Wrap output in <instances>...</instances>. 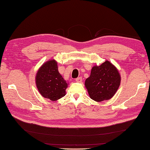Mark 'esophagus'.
Returning a JSON list of instances; mask_svg holds the SVG:
<instances>
[{
    "mask_svg": "<svg viewBox=\"0 0 150 150\" xmlns=\"http://www.w3.org/2000/svg\"><path fill=\"white\" fill-rule=\"evenodd\" d=\"M75 81H77V82H81L82 81V77H77V79H75Z\"/></svg>",
    "mask_w": 150,
    "mask_h": 150,
    "instance_id": "obj_1",
    "label": "esophagus"
}]
</instances>
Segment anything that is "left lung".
Here are the masks:
<instances>
[{
  "label": "left lung",
  "instance_id": "1",
  "mask_svg": "<svg viewBox=\"0 0 150 150\" xmlns=\"http://www.w3.org/2000/svg\"><path fill=\"white\" fill-rule=\"evenodd\" d=\"M120 83V76L117 68L109 61L91 69V75L85 81L88 93L97 102L110 99L116 93Z\"/></svg>",
  "mask_w": 150,
  "mask_h": 150
}]
</instances>
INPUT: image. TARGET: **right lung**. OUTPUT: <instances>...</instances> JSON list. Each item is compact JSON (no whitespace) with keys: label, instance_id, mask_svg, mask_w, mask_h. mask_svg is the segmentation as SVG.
<instances>
[{"label":"right lung","instance_id":"obj_1","mask_svg":"<svg viewBox=\"0 0 150 150\" xmlns=\"http://www.w3.org/2000/svg\"><path fill=\"white\" fill-rule=\"evenodd\" d=\"M36 84L41 95L53 101L64 96L68 87L55 60H49L40 67L37 73Z\"/></svg>","mask_w":150,"mask_h":150}]
</instances>
